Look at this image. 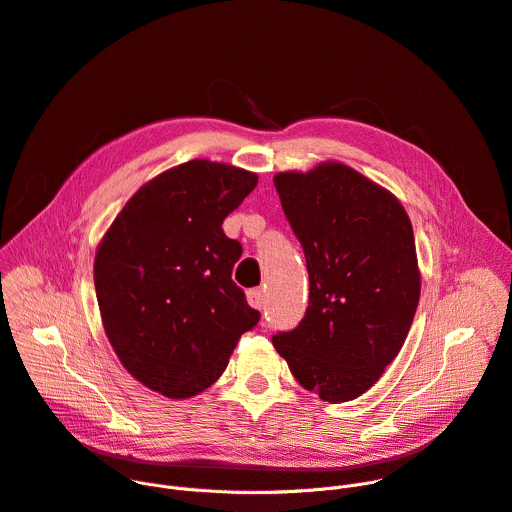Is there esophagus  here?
Returning <instances> with one entry per match:
<instances>
[{
  "instance_id": "obj_1",
  "label": "esophagus",
  "mask_w": 512,
  "mask_h": 512,
  "mask_svg": "<svg viewBox=\"0 0 512 512\" xmlns=\"http://www.w3.org/2000/svg\"><path fill=\"white\" fill-rule=\"evenodd\" d=\"M246 297H248V303L254 309H262L264 307V293H262V289H250Z\"/></svg>"
}]
</instances>
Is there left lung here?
Masks as SVG:
<instances>
[{
	"label": "left lung",
	"instance_id": "left-lung-1",
	"mask_svg": "<svg viewBox=\"0 0 512 512\" xmlns=\"http://www.w3.org/2000/svg\"><path fill=\"white\" fill-rule=\"evenodd\" d=\"M274 186L305 254L309 305L272 344L305 389L350 402L398 357L414 320L420 270L410 217L391 192L338 162L281 172Z\"/></svg>",
	"mask_w": 512,
	"mask_h": 512
}]
</instances>
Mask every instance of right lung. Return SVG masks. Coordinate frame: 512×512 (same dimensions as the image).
<instances>
[{"mask_svg": "<svg viewBox=\"0 0 512 512\" xmlns=\"http://www.w3.org/2000/svg\"><path fill=\"white\" fill-rule=\"evenodd\" d=\"M254 172L192 160L143 184L94 260L106 336L145 387L184 400L213 385L260 311L231 281L242 244L223 219L256 188Z\"/></svg>", "mask_w": 512, "mask_h": 512, "instance_id": "add662e5", "label": "right lung"}]
</instances>
